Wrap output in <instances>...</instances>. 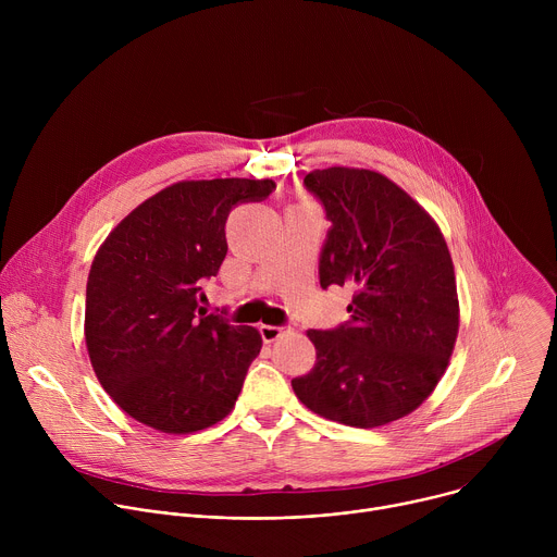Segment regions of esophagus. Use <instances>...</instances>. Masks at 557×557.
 Listing matches in <instances>:
<instances>
[{"label": "esophagus", "mask_w": 557, "mask_h": 557, "mask_svg": "<svg viewBox=\"0 0 557 557\" xmlns=\"http://www.w3.org/2000/svg\"><path fill=\"white\" fill-rule=\"evenodd\" d=\"M284 333H288L286 326H269V324H262V326H260V335H262V339H264L267 344L277 342Z\"/></svg>", "instance_id": "34e87169"}]
</instances>
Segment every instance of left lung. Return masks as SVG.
I'll return each mask as SVG.
<instances>
[{
  "label": "left lung",
  "instance_id": "1",
  "mask_svg": "<svg viewBox=\"0 0 557 557\" xmlns=\"http://www.w3.org/2000/svg\"><path fill=\"white\" fill-rule=\"evenodd\" d=\"M333 222L320 284L350 286V320L308 331L317 361L290 381L314 414L381 428L414 412L447 370L458 337L451 256L434 218L379 172L329 168L306 174Z\"/></svg>",
  "mask_w": 557,
  "mask_h": 557
}]
</instances>
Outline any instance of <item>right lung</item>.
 I'll return each instance as SVG.
<instances>
[{
  "label": "right lung",
  "instance_id": "1",
  "mask_svg": "<svg viewBox=\"0 0 557 557\" xmlns=\"http://www.w3.org/2000/svg\"><path fill=\"white\" fill-rule=\"evenodd\" d=\"M273 181L174 183L127 213L99 247L86 288V346L112 401L165 434H191L235 406L262 337L200 306L226 256L233 207Z\"/></svg>",
  "mask_w": 557,
  "mask_h": 557
}]
</instances>
